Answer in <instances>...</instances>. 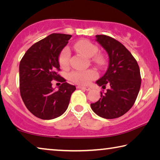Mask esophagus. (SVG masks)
<instances>
[{
  "instance_id": "1",
  "label": "esophagus",
  "mask_w": 160,
  "mask_h": 160,
  "mask_svg": "<svg viewBox=\"0 0 160 160\" xmlns=\"http://www.w3.org/2000/svg\"><path fill=\"white\" fill-rule=\"evenodd\" d=\"M77 88L78 89H82V90H86V91H90L91 90L90 88H86V87H82V86H78Z\"/></svg>"
}]
</instances>
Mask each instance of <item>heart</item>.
<instances>
[{
	"label": "heart",
	"mask_w": 160,
	"mask_h": 160,
	"mask_svg": "<svg viewBox=\"0 0 160 160\" xmlns=\"http://www.w3.org/2000/svg\"><path fill=\"white\" fill-rule=\"evenodd\" d=\"M75 48L78 52L83 54L86 57L91 58L92 61L99 66L105 64V58L102 54H97L98 47L93 43L87 39H81L75 44ZM70 52L67 47L63 48L59 53L58 63L62 68H67L70 63ZM97 73L93 70H73L68 75L71 82L80 85H88L97 78Z\"/></svg>",
	"instance_id": "obj_1"
}]
</instances>
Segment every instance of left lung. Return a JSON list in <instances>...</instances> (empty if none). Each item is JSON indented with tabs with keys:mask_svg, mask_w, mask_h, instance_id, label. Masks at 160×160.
<instances>
[{
	"mask_svg": "<svg viewBox=\"0 0 160 160\" xmlns=\"http://www.w3.org/2000/svg\"><path fill=\"white\" fill-rule=\"evenodd\" d=\"M96 40L107 51L109 63L106 73L97 81L106 88L101 98L91 104L93 112L102 118H116L128 112L133 106L141 85L140 68L135 58L124 46L113 38L100 34Z\"/></svg>",
	"mask_w": 160,
	"mask_h": 160,
	"instance_id": "left-lung-1",
	"label": "left lung"
}]
</instances>
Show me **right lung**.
Masks as SVG:
<instances>
[{
	"instance_id": "obj_1",
	"label": "right lung",
	"mask_w": 160,
	"mask_h": 160,
	"mask_svg": "<svg viewBox=\"0 0 160 160\" xmlns=\"http://www.w3.org/2000/svg\"><path fill=\"white\" fill-rule=\"evenodd\" d=\"M71 35L53 33L35 43L20 63V92L24 104L32 114L44 120L61 116L68 107L74 85L66 82L60 71L58 56ZM52 80L62 82L59 90Z\"/></svg>"
}]
</instances>
